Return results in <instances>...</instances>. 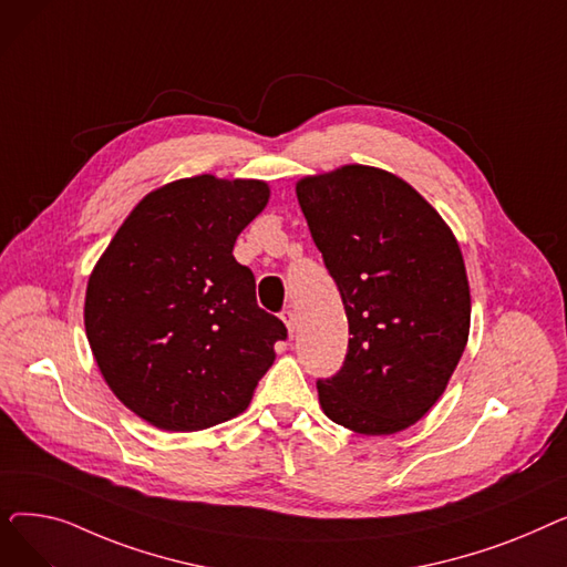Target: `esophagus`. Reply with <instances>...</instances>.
<instances>
[{
	"mask_svg": "<svg viewBox=\"0 0 567 567\" xmlns=\"http://www.w3.org/2000/svg\"><path fill=\"white\" fill-rule=\"evenodd\" d=\"M280 317H282V321H285V326H287L289 338H293V329H296V317H293V312L287 308V310L280 312Z\"/></svg>",
	"mask_w": 567,
	"mask_h": 567,
	"instance_id": "34e87169",
	"label": "esophagus"
}]
</instances>
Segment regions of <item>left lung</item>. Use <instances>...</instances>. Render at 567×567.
I'll return each instance as SVG.
<instances>
[{
  "instance_id": "obj_1",
  "label": "left lung",
  "mask_w": 567,
  "mask_h": 567,
  "mask_svg": "<svg viewBox=\"0 0 567 567\" xmlns=\"http://www.w3.org/2000/svg\"><path fill=\"white\" fill-rule=\"evenodd\" d=\"M296 197L351 336L340 372L317 381L319 404L359 434L402 432L441 398L468 340L457 238L432 204L379 167L306 176Z\"/></svg>"
}]
</instances>
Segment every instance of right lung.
<instances>
[{
    "label": "right lung",
    "instance_id": "add662e5",
    "mask_svg": "<svg viewBox=\"0 0 567 567\" xmlns=\"http://www.w3.org/2000/svg\"><path fill=\"white\" fill-rule=\"evenodd\" d=\"M257 178H178L148 193L96 261L84 329L96 365L142 421L197 432L244 413L285 323L231 250L268 202Z\"/></svg>",
    "mask_w": 567,
    "mask_h": 567
}]
</instances>
